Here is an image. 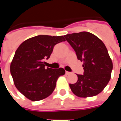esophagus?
Here are the masks:
<instances>
[{"instance_id": "34e87169", "label": "esophagus", "mask_w": 121, "mask_h": 121, "mask_svg": "<svg viewBox=\"0 0 121 121\" xmlns=\"http://www.w3.org/2000/svg\"><path fill=\"white\" fill-rule=\"evenodd\" d=\"M71 73H70V72H68V71H66L65 72V74H67V75H69V74H70Z\"/></svg>"}]
</instances>
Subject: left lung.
Listing matches in <instances>:
<instances>
[{"mask_svg":"<svg viewBox=\"0 0 121 121\" xmlns=\"http://www.w3.org/2000/svg\"><path fill=\"white\" fill-rule=\"evenodd\" d=\"M64 37L76 52L78 60L84 63V74H77V82L69 84L71 91L82 98L97 95L108 84L113 69L106 46L99 37L87 32L67 34Z\"/></svg>","mask_w":121,"mask_h":121,"instance_id":"left-lung-1","label":"left lung"}]
</instances>
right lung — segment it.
<instances>
[{"label": "right lung", "mask_w": 121, "mask_h": 121, "mask_svg": "<svg viewBox=\"0 0 121 121\" xmlns=\"http://www.w3.org/2000/svg\"><path fill=\"white\" fill-rule=\"evenodd\" d=\"M63 35H39L22 42L15 51L10 73L16 88L32 101H38L52 93L58 78L64 75L63 68H46L44 61L50 58L54 47L65 41Z\"/></svg>", "instance_id": "obj_1"}]
</instances>
